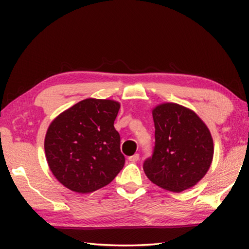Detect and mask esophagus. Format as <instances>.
Here are the masks:
<instances>
[{
  "label": "esophagus",
  "instance_id": "obj_1",
  "mask_svg": "<svg viewBox=\"0 0 249 249\" xmlns=\"http://www.w3.org/2000/svg\"><path fill=\"white\" fill-rule=\"evenodd\" d=\"M128 160H129V161H131V162H136V161H138V160H139V154H135V155H133V156L128 157Z\"/></svg>",
  "mask_w": 249,
  "mask_h": 249
}]
</instances>
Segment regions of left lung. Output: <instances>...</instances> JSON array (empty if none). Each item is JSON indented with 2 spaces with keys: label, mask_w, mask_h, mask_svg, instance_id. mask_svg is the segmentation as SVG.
<instances>
[{
  "label": "left lung",
  "mask_w": 249,
  "mask_h": 249,
  "mask_svg": "<svg viewBox=\"0 0 249 249\" xmlns=\"http://www.w3.org/2000/svg\"><path fill=\"white\" fill-rule=\"evenodd\" d=\"M155 146L143 163L152 183L172 193L195 186L209 171L214 143L208 126L184 106L165 103L152 110Z\"/></svg>",
  "instance_id": "8db88e82"
}]
</instances>
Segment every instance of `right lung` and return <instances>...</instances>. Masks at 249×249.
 <instances>
[{"mask_svg": "<svg viewBox=\"0 0 249 249\" xmlns=\"http://www.w3.org/2000/svg\"><path fill=\"white\" fill-rule=\"evenodd\" d=\"M120 103L87 98L51 122L45 153L52 174L75 193L88 194L112 182L125 163L114 121Z\"/></svg>", "mask_w": 249, "mask_h": 249, "instance_id": "add662e5", "label": "right lung"}]
</instances>
